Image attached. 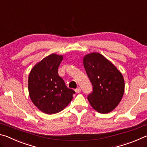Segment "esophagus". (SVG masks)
<instances>
[{
    "label": "esophagus",
    "instance_id": "1",
    "mask_svg": "<svg viewBox=\"0 0 147 147\" xmlns=\"http://www.w3.org/2000/svg\"><path fill=\"white\" fill-rule=\"evenodd\" d=\"M76 91V93H79L81 91V89H80V88H76V89H75V90H74Z\"/></svg>",
    "mask_w": 147,
    "mask_h": 147
}]
</instances>
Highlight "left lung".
Returning a JSON list of instances; mask_svg holds the SVG:
<instances>
[{
	"instance_id": "8db88e82",
	"label": "left lung",
	"mask_w": 147,
	"mask_h": 147,
	"mask_svg": "<svg viewBox=\"0 0 147 147\" xmlns=\"http://www.w3.org/2000/svg\"><path fill=\"white\" fill-rule=\"evenodd\" d=\"M84 66L93 91L88 99L91 106L100 113L113 110L124 92V80L121 72L102 54H89L84 58Z\"/></svg>"
}]
</instances>
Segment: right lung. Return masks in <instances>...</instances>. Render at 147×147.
I'll use <instances>...</instances> for the list:
<instances>
[{
	"mask_svg": "<svg viewBox=\"0 0 147 147\" xmlns=\"http://www.w3.org/2000/svg\"><path fill=\"white\" fill-rule=\"evenodd\" d=\"M63 56L52 54L37 63L28 77L29 95L32 102L42 112L54 114L71 102L73 89L66 86L58 74Z\"/></svg>",
	"mask_w": 147,
	"mask_h": 147,
	"instance_id": "1",
	"label": "right lung"
}]
</instances>
